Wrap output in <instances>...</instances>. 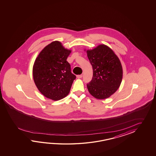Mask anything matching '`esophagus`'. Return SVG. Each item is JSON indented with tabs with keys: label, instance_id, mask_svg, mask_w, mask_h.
<instances>
[{
	"label": "esophagus",
	"instance_id": "esophagus-1",
	"mask_svg": "<svg viewBox=\"0 0 156 156\" xmlns=\"http://www.w3.org/2000/svg\"><path fill=\"white\" fill-rule=\"evenodd\" d=\"M82 77H83V75H77V77L78 79H81V78H82Z\"/></svg>",
	"mask_w": 156,
	"mask_h": 156
}]
</instances>
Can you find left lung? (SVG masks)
Instances as JSON below:
<instances>
[{
	"label": "left lung",
	"mask_w": 156,
	"mask_h": 156,
	"mask_svg": "<svg viewBox=\"0 0 156 156\" xmlns=\"http://www.w3.org/2000/svg\"><path fill=\"white\" fill-rule=\"evenodd\" d=\"M86 52L93 70L92 80L87 83V89L96 99H106L119 87L123 77L122 64L113 50L104 44Z\"/></svg>",
	"instance_id": "obj_1"
}]
</instances>
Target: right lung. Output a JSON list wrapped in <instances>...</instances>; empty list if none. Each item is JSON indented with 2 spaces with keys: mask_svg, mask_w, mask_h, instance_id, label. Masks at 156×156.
I'll return each mask as SVG.
<instances>
[{
  "mask_svg": "<svg viewBox=\"0 0 156 156\" xmlns=\"http://www.w3.org/2000/svg\"><path fill=\"white\" fill-rule=\"evenodd\" d=\"M71 50L54 41L41 51L33 67V76L37 87L44 96L53 100L64 98L70 93L76 79L66 60Z\"/></svg>",
  "mask_w": 156,
  "mask_h": 156,
  "instance_id": "1",
  "label": "right lung"
}]
</instances>
